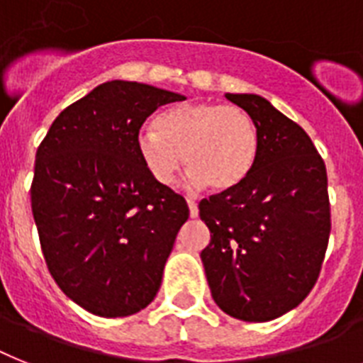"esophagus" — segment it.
Instances as JSON below:
<instances>
[{"instance_id":"1","label":"esophagus","mask_w":363,"mask_h":363,"mask_svg":"<svg viewBox=\"0 0 363 363\" xmlns=\"http://www.w3.org/2000/svg\"><path fill=\"white\" fill-rule=\"evenodd\" d=\"M186 203H188V208H190V216L191 218L199 216V208H197L196 199H191V197H186Z\"/></svg>"}]
</instances>
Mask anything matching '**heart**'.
Returning a JSON list of instances; mask_svg holds the SVG:
<instances>
[{
    "instance_id": "1",
    "label": "heart",
    "mask_w": 363,
    "mask_h": 363,
    "mask_svg": "<svg viewBox=\"0 0 363 363\" xmlns=\"http://www.w3.org/2000/svg\"><path fill=\"white\" fill-rule=\"evenodd\" d=\"M138 147L160 184H172L186 162L191 184L207 182L212 190L229 191L252 175L261 135L255 119L240 106L190 102L164 111L156 128L141 132Z\"/></svg>"
}]
</instances>
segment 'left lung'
I'll use <instances>...</instances> for the list:
<instances>
[{
    "instance_id": "obj_1",
    "label": "left lung",
    "mask_w": 363,
    "mask_h": 363,
    "mask_svg": "<svg viewBox=\"0 0 363 363\" xmlns=\"http://www.w3.org/2000/svg\"><path fill=\"white\" fill-rule=\"evenodd\" d=\"M225 99L255 119L261 149L240 186L199 201L211 231L201 261L218 308L264 323L296 308L317 284L332 228L328 177L304 128L268 100Z\"/></svg>"
}]
</instances>
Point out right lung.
<instances>
[{
  "label": "right lung",
  "instance_id": "add662e5",
  "mask_svg": "<svg viewBox=\"0 0 363 363\" xmlns=\"http://www.w3.org/2000/svg\"><path fill=\"white\" fill-rule=\"evenodd\" d=\"M182 95L113 79L65 108L37 149L31 211L44 261L70 300L99 317L151 304L188 205L155 181L140 128Z\"/></svg>",
  "mask_w": 363,
  "mask_h": 363
}]
</instances>
